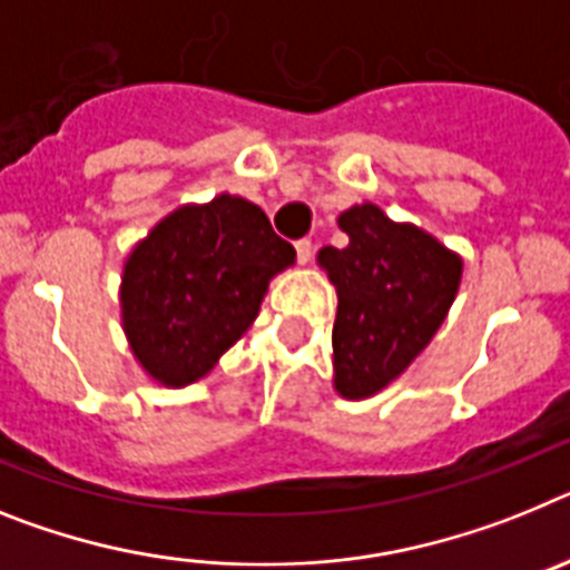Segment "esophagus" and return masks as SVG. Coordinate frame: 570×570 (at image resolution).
Here are the masks:
<instances>
[{
    "label": "esophagus",
    "instance_id": "1",
    "mask_svg": "<svg viewBox=\"0 0 570 570\" xmlns=\"http://www.w3.org/2000/svg\"><path fill=\"white\" fill-rule=\"evenodd\" d=\"M295 255H298V264H309V261H313V240H298V244H295Z\"/></svg>",
    "mask_w": 570,
    "mask_h": 570
}]
</instances>
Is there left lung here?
<instances>
[{
    "mask_svg": "<svg viewBox=\"0 0 570 570\" xmlns=\"http://www.w3.org/2000/svg\"><path fill=\"white\" fill-rule=\"evenodd\" d=\"M338 226L350 244L324 246L318 255L338 292L335 390L367 399L402 375L442 326L462 261L428 232L393 224L373 203L344 212Z\"/></svg>",
    "mask_w": 570,
    "mask_h": 570,
    "instance_id": "8db88e82",
    "label": "left lung"
}]
</instances>
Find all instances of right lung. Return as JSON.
I'll return each instance as SVG.
<instances>
[{"mask_svg":"<svg viewBox=\"0 0 570 570\" xmlns=\"http://www.w3.org/2000/svg\"><path fill=\"white\" fill-rule=\"evenodd\" d=\"M292 261V244L244 197L171 212L122 272V324L146 373L168 387L209 373Z\"/></svg>","mask_w":570,"mask_h":570,"instance_id":"1","label":"right lung"}]
</instances>
